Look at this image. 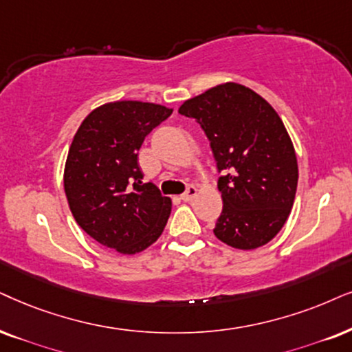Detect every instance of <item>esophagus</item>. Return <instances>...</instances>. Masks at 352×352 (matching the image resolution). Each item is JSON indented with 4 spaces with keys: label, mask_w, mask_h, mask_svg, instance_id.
<instances>
[{
    "label": "esophagus",
    "mask_w": 352,
    "mask_h": 352,
    "mask_svg": "<svg viewBox=\"0 0 352 352\" xmlns=\"http://www.w3.org/2000/svg\"><path fill=\"white\" fill-rule=\"evenodd\" d=\"M197 193H198V190L197 188H195V186L193 185H190L188 186V188H186V191H185V193L184 195H182V199H184V201H191V199H193L195 197H197Z\"/></svg>",
    "instance_id": "1"
}]
</instances>
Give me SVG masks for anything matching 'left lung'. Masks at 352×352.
<instances>
[{
	"label": "left lung",
	"instance_id": "8db88e82",
	"mask_svg": "<svg viewBox=\"0 0 352 352\" xmlns=\"http://www.w3.org/2000/svg\"><path fill=\"white\" fill-rule=\"evenodd\" d=\"M179 113L199 123L222 173L216 237L240 250L268 243L289 217L299 179L294 146L279 115L235 82L186 100Z\"/></svg>",
	"mask_w": 352,
	"mask_h": 352
}]
</instances>
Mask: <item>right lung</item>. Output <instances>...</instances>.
Segmentation results:
<instances>
[{"label": "right lung", "instance_id": "add662e5", "mask_svg": "<svg viewBox=\"0 0 352 352\" xmlns=\"http://www.w3.org/2000/svg\"><path fill=\"white\" fill-rule=\"evenodd\" d=\"M172 110L122 100L92 110L71 143L65 193L74 219L100 245L135 255L166 228L172 201L154 184H143L138 151Z\"/></svg>", "mask_w": 352, "mask_h": 352}]
</instances>
